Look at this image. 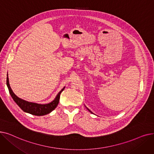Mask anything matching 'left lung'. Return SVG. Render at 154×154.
<instances>
[{"label": "left lung", "mask_w": 154, "mask_h": 154, "mask_svg": "<svg viewBox=\"0 0 154 154\" xmlns=\"http://www.w3.org/2000/svg\"><path fill=\"white\" fill-rule=\"evenodd\" d=\"M86 108H87V110H88V111H89V112H91V113H92V112H91V110H89V109H88V108H87V107H86ZM92 114H93V113H92Z\"/></svg>", "instance_id": "8db88e82"}]
</instances>
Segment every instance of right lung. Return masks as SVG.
I'll use <instances>...</instances> for the list:
<instances>
[{
	"label": "right lung",
	"mask_w": 154,
	"mask_h": 154,
	"mask_svg": "<svg viewBox=\"0 0 154 154\" xmlns=\"http://www.w3.org/2000/svg\"><path fill=\"white\" fill-rule=\"evenodd\" d=\"M8 73V72H7ZM7 86L9 89V93L12 97L14 102L18 105V106L25 112L29 113L32 115H34L37 116H42L49 114L52 111H53L59 102L60 95L61 92L64 90L65 87L58 93L55 97L54 100L51 102L45 104H40L34 102H28L23 99H22L16 95L12 91V88L9 84V77H8V74L7 75Z\"/></svg>",
	"instance_id": "add662e5"
}]
</instances>
